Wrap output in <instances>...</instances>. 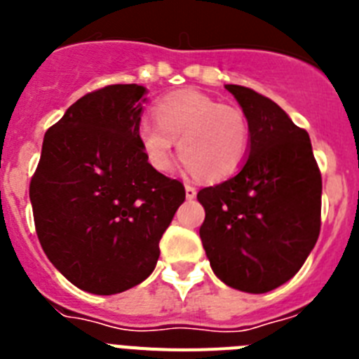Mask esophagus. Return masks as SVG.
<instances>
[{"label": "esophagus", "instance_id": "esophagus-1", "mask_svg": "<svg viewBox=\"0 0 359 359\" xmlns=\"http://www.w3.org/2000/svg\"><path fill=\"white\" fill-rule=\"evenodd\" d=\"M185 196H187V199H194L196 198V189L192 185H189V183L185 185Z\"/></svg>", "mask_w": 359, "mask_h": 359}]
</instances>
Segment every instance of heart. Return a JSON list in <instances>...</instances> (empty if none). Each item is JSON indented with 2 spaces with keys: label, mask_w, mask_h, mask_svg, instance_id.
Returning <instances> with one entry per match:
<instances>
[{
  "label": "heart",
  "mask_w": 359,
  "mask_h": 359,
  "mask_svg": "<svg viewBox=\"0 0 359 359\" xmlns=\"http://www.w3.org/2000/svg\"><path fill=\"white\" fill-rule=\"evenodd\" d=\"M154 115L156 120L138 122L136 138L152 169L160 172L172 165L174 140L187 169L207 180L231 176L248 156L250 123L239 107L183 90L161 98Z\"/></svg>",
  "instance_id": "1"
}]
</instances>
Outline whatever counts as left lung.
<instances>
[{
    "mask_svg": "<svg viewBox=\"0 0 359 359\" xmlns=\"http://www.w3.org/2000/svg\"><path fill=\"white\" fill-rule=\"evenodd\" d=\"M250 123L239 172L198 192L212 271L244 293H268L302 268L320 233L322 176L309 135L257 91L224 86Z\"/></svg>",
    "mask_w": 359,
    "mask_h": 359,
    "instance_id": "1",
    "label": "left lung"
}]
</instances>
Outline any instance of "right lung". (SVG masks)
Instances as JSON below:
<instances>
[{"label": "right lung", "mask_w": 359, "mask_h": 359, "mask_svg": "<svg viewBox=\"0 0 359 359\" xmlns=\"http://www.w3.org/2000/svg\"><path fill=\"white\" fill-rule=\"evenodd\" d=\"M147 88L84 95L46 131L30 201L44 253L73 286L115 294L138 286L185 201L177 180L152 169L136 126Z\"/></svg>", "instance_id": "obj_1"}]
</instances>
